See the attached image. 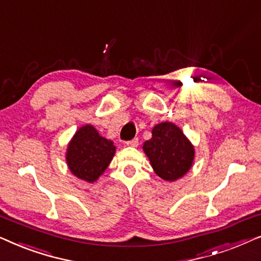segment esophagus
Returning a JSON list of instances; mask_svg holds the SVG:
<instances>
[{
    "mask_svg": "<svg viewBox=\"0 0 261 261\" xmlns=\"http://www.w3.org/2000/svg\"><path fill=\"white\" fill-rule=\"evenodd\" d=\"M126 145H127V146H129V147H138V145H139V140H138L137 138H135V139H133V140L127 141V142H126Z\"/></svg>",
    "mask_w": 261,
    "mask_h": 261,
    "instance_id": "esophagus-1",
    "label": "esophagus"
}]
</instances>
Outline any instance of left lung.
Returning a JSON list of instances; mask_svg holds the SVG:
<instances>
[{
  "mask_svg": "<svg viewBox=\"0 0 261 261\" xmlns=\"http://www.w3.org/2000/svg\"><path fill=\"white\" fill-rule=\"evenodd\" d=\"M152 169L162 179L174 181L192 167L195 147L177 124L160 122L152 129V138L142 146Z\"/></svg>",
  "mask_w": 261,
  "mask_h": 261,
  "instance_id": "left-lung-1",
  "label": "left lung"
}]
</instances>
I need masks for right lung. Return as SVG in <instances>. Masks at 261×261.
<instances>
[{
    "label": "right lung",
    "mask_w": 261,
    "mask_h": 261,
    "mask_svg": "<svg viewBox=\"0 0 261 261\" xmlns=\"http://www.w3.org/2000/svg\"><path fill=\"white\" fill-rule=\"evenodd\" d=\"M116 147L92 124L80 127L66 148V164L71 173L87 183H94L109 166Z\"/></svg>",
    "instance_id": "right-lung-1"
}]
</instances>
